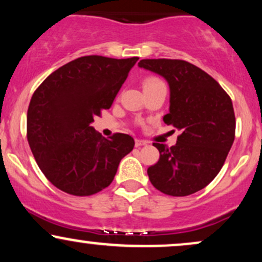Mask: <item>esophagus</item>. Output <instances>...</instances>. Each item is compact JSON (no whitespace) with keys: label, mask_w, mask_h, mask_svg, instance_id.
Masks as SVG:
<instances>
[{"label":"esophagus","mask_w":262,"mask_h":262,"mask_svg":"<svg viewBox=\"0 0 262 262\" xmlns=\"http://www.w3.org/2000/svg\"><path fill=\"white\" fill-rule=\"evenodd\" d=\"M146 141L145 140H140V139H137L135 140V146H137V148H140V146H144V145H146Z\"/></svg>","instance_id":"1"}]
</instances>
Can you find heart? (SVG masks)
<instances>
[{"label":"heart","mask_w":262,"mask_h":262,"mask_svg":"<svg viewBox=\"0 0 262 262\" xmlns=\"http://www.w3.org/2000/svg\"><path fill=\"white\" fill-rule=\"evenodd\" d=\"M154 82H160L158 79H148L144 81V85H146V83H154Z\"/></svg>","instance_id":"b5f03b06"}]
</instances>
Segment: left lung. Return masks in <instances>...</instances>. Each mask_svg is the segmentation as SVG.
Wrapping results in <instances>:
<instances>
[{
  "label": "left lung",
  "mask_w": 262,
  "mask_h": 262,
  "mask_svg": "<svg viewBox=\"0 0 262 262\" xmlns=\"http://www.w3.org/2000/svg\"><path fill=\"white\" fill-rule=\"evenodd\" d=\"M138 66L169 83L170 107L164 122L179 129L175 145L154 143L160 159L148 169L152 186L182 197L206 187L218 175L235 138L233 103L221 85L183 60L144 59Z\"/></svg>",
  "instance_id": "1"
}]
</instances>
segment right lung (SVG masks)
<instances>
[{
    "label": "right lung",
    "instance_id": "right-lung-1",
    "mask_svg": "<svg viewBox=\"0 0 262 262\" xmlns=\"http://www.w3.org/2000/svg\"><path fill=\"white\" fill-rule=\"evenodd\" d=\"M138 59L82 56L50 74L33 93L27 138L39 169L55 187L91 196L113 181L134 139L122 133L106 139L91 123L112 106Z\"/></svg>",
    "mask_w": 262,
    "mask_h": 262
}]
</instances>
